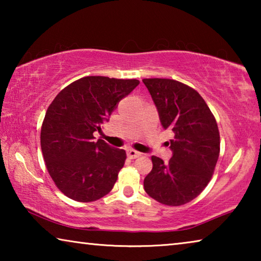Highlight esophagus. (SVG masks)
Instances as JSON below:
<instances>
[{"instance_id": "34e87169", "label": "esophagus", "mask_w": 261, "mask_h": 261, "mask_svg": "<svg viewBox=\"0 0 261 261\" xmlns=\"http://www.w3.org/2000/svg\"><path fill=\"white\" fill-rule=\"evenodd\" d=\"M126 154L130 159H136V158L140 156V153L138 151H136V149H134V148H127Z\"/></svg>"}]
</instances>
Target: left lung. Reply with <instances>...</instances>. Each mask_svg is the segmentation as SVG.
Here are the masks:
<instances>
[{"instance_id": "left-lung-1", "label": "left lung", "mask_w": 261, "mask_h": 261, "mask_svg": "<svg viewBox=\"0 0 261 261\" xmlns=\"http://www.w3.org/2000/svg\"><path fill=\"white\" fill-rule=\"evenodd\" d=\"M143 83L158 109L163 129L173 131L169 162L152 156L153 168L144 179L149 197L179 206L199 196L210 183L220 154L215 117L192 87L174 79L148 78Z\"/></svg>"}]
</instances>
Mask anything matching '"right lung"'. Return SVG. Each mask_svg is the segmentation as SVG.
Returning a JSON list of instances; mask_svg holds the SVG:
<instances>
[{
    "label": "right lung",
    "instance_id": "right-lung-1",
    "mask_svg": "<svg viewBox=\"0 0 261 261\" xmlns=\"http://www.w3.org/2000/svg\"><path fill=\"white\" fill-rule=\"evenodd\" d=\"M138 85L137 79L84 77L63 88L48 107L40 135L43 160L70 199L94 201L113 189L126 153L95 140L93 134Z\"/></svg>",
    "mask_w": 261,
    "mask_h": 261
}]
</instances>
